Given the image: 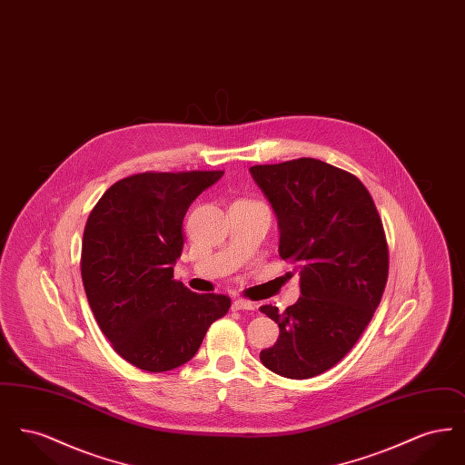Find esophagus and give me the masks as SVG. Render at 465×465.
Returning <instances> with one entry per match:
<instances>
[{
  "label": "esophagus",
  "instance_id": "1",
  "mask_svg": "<svg viewBox=\"0 0 465 465\" xmlns=\"http://www.w3.org/2000/svg\"><path fill=\"white\" fill-rule=\"evenodd\" d=\"M233 310H249V312H252V310H256V303L241 298V300L233 302Z\"/></svg>",
  "mask_w": 465,
  "mask_h": 465
}]
</instances>
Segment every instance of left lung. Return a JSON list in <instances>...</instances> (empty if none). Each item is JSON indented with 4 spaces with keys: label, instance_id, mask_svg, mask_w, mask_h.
<instances>
[{
    "label": "left lung",
    "instance_id": "8db88e82",
    "mask_svg": "<svg viewBox=\"0 0 465 465\" xmlns=\"http://www.w3.org/2000/svg\"><path fill=\"white\" fill-rule=\"evenodd\" d=\"M281 228L279 254L300 272L302 296L282 313L279 340L260 359L277 375L305 380L351 352L380 305L389 245L368 188L354 174L315 158L252 165Z\"/></svg>",
    "mask_w": 465,
    "mask_h": 465
}]
</instances>
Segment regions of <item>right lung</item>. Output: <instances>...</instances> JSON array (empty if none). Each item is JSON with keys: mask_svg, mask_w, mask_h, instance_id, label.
Returning <instances> with one entry per match:
<instances>
[{"mask_svg": "<svg viewBox=\"0 0 465 465\" xmlns=\"http://www.w3.org/2000/svg\"><path fill=\"white\" fill-rule=\"evenodd\" d=\"M223 171L141 173L110 186L90 211L80 270L94 317L114 352L150 373L197 354L232 300L174 279L190 203Z\"/></svg>", "mask_w": 465, "mask_h": 465, "instance_id": "obj_1", "label": "right lung"}]
</instances>
